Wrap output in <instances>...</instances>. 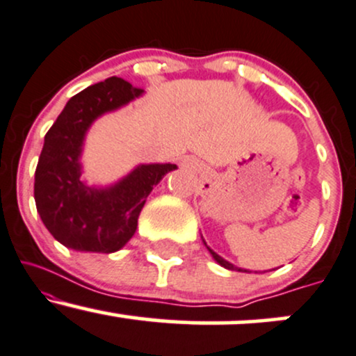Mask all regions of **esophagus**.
<instances>
[{"mask_svg": "<svg viewBox=\"0 0 356 356\" xmlns=\"http://www.w3.org/2000/svg\"><path fill=\"white\" fill-rule=\"evenodd\" d=\"M182 162H187V159H182Z\"/></svg>", "mask_w": 356, "mask_h": 356, "instance_id": "1", "label": "esophagus"}]
</instances>
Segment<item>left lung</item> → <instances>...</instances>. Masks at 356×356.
<instances>
[{
    "label": "left lung",
    "mask_w": 356,
    "mask_h": 356,
    "mask_svg": "<svg viewBox=\"0 0 356 356\" xmlns=\"http://www.w3.org/2000/svg\"><path fill=\"white\" fill-rule=\"evenodd\" d=\"M200 237H202V235H200ZM202 242H204V245H205V247H207V250H209V252H211L212 259H213V260H216V262H217V264H219V265H220V267H224V268H227V270H235V272H248V273H250V270H245V268H238V267H235V265H234V264L227 262V260H225V259H222V257H220L219 254H217V252H213V250H212V248H211V247H209V245H207V243H205V241H204V238H202Z\"/></svg>",
    "instance_id": "obj_1"
}]
</instances>
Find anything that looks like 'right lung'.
I'll list each match as a JSON object with an SVG mask.
<instances>
[{"instance_id":"right-lung-1","label":"right lung","mask_w":356,"mask_h":356,"mask_svg":"<svg viewBox=\"0 0 356 356\" xmlns=\"http://www.w3.org/2000/svg\"><path fill=\"white\" fill-rule=\"evenodd\" d=\"M144 94L121 78H108L72 96L44 136L34 174V200L42 224L64 247L113 254L136 234L154 186L177 165L139 164L109 186H89L83 175L84 140L101 115Z\"/></svg>"}]
</instances>
